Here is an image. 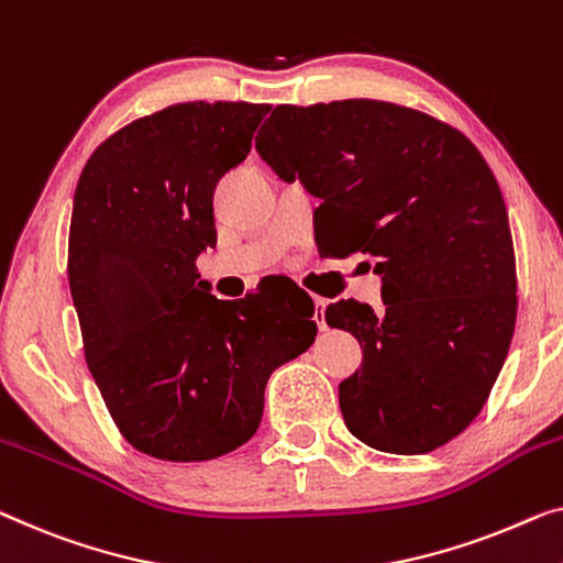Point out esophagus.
Returning <instances> with one entry per match:
<instances>
[{
	"mask_svg": "<svg viewBox=\"0 0 563 563\" xmlns=\"http://www.w3.org/2000/svg\"><path fill=\"white\" fill-rule=\"evenodd\" d=\"M313 321L318 323V329H321V331L329 329V323H325V300L323 298H316V316H313Z\"/></svg>",
	"mask_w": 563,
	"mask_h": 563,
	"instance_id": "esophagus-1",
	"label": "esophagus"
}]
</instances>
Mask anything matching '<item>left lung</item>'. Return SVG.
Here are the masks:
<instances>
[{
    "instance_id": "left-lung-1",
    "label": "left lung",
    "mask_w": 563,
    "mask_h": 563,
    "mask_svg": "<svg viewBox=\"0 0 563 563\" xmlns=\"http://www.w3.org/2000/svg\"><path fill=\"white\" fill-rule=\"evenodd\" d=\"M285 181H300L335 257H376L384 310L339 300L333 329L364 346L339 384L356 440L424 455L481 412L516 329V253L506 201L473 141L387 100L278 106L255 139Z\"/></svg>"
}]
</instances>
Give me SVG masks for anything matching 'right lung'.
<instances>
[{"label":"right lung","mask_w":563,"mask_h":563,"mask_svg":"<svg viewBox=\"0 0 563 563\" xmlns=\"http://www.w3.org/2000/svg\"><path fill=\"white\" fill-rule=\"evenodd\" d=\"M267 111L169 106L108 136L78 179L67 278L82 351L123 440L144 455L199 463L238 450L257 430L271 374L316 339L298 285L217 300L197 280V255L217 242V181L245 162Z\"/></svg>","instance_id":"1"}]
</instances>
